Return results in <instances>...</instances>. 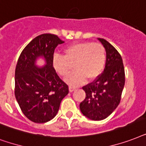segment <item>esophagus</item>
<instances>
[{
  "label": "esophagus",
  "instance_id": "obj_1",
  "mask_svg": "<svg viewBox=\"0 0 146 146\" xmlns=\"http://www.w3.org/2000/svg\"><path fill=\"white\" fill-rule=\"evenodd\" d=\"M77 88L75 87H73V86H69V91L70 92H72V91H74L76 90Z\"/></svg>",
  "mask_w": 146,
  "mask_h": 146
}]
</instances>
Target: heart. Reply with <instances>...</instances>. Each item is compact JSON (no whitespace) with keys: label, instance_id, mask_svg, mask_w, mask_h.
<instances>
[{"label":"heart","instance_id":"1","mask_svg":"<svg viewBox=\"0 0 146 146\" xmlns=\"http://www.w3.org/2000/svg\"><path fill=\"white\" fill-rule=\"evenodd\" d=\"M64 55H55L52 66L58 74L67 77L73 69L66 81L71 85H78L88 80H94L102 73L106 62V53L101 44L83 42L72 44L64 50Z\"/></svg>","mask_w":146,"mask_h":146}]
</instances>
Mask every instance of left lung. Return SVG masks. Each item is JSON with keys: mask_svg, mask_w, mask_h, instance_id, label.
<instances>
[{"mask_svg": "<svg viewBox=\"0 0 146 146\" xmlns=\"http://www.w3.org/2000/svg\"><path fill=\"white\" fill-rule=\"evenodd\" d=\"M106 50L104 72L95 81L82 88L86 94L80 104L84 116L92 120H102L119 105L125 84V71L121 55L107 40L98 38Z\"/></svg>", "mask_w": 146, "mask_h": 146, "instance_id": "left-lung-1", "label": "left lung"}]
</instances>
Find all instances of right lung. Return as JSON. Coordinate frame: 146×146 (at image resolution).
Masks as SVG:
<instances>
[{"label": "right lung", "instance_id": "add662e5", "mask_svg": "<svg viewBox=\"0 0 146 146\" xmlns=\"http://www.w3.org/2000/svg\"><path fill=\"white\" fill-rule=\"evenodd\" d=\"M56 35H39L20 54L15 70V97L20 109L31 121L43 123L57 114L61 101L68 94V87L52 66L54 51L64 43ZM39 57L45 65H36Z\"/></svg>", "mask_w": 146, "mask_h": 146}]
</instances>
